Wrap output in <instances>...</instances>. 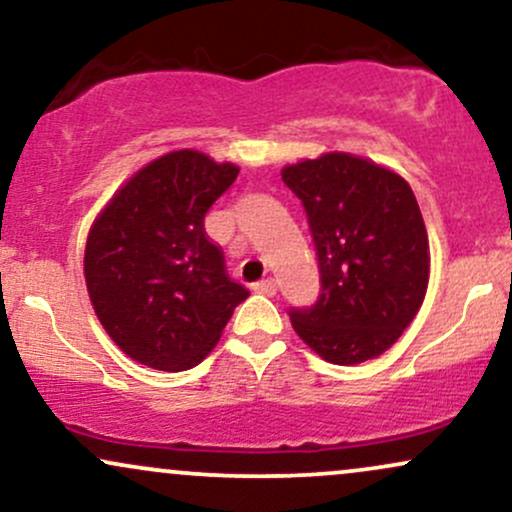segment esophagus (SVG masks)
<instances>
[{"mask_svg": "<svg viewBox=\"0 0 512 512\" xmlns=\"http://www.w3.org/2000/svg\"><path fill=\"white\" fill-rule=\"evenodd\" d=\"M257 293H264V296H276V281L269 276V279H262L255 284Z\"/></svg>", "mask_w": 512, "mask_h": 512, "instance_id": "1", "label": "esophagus"}]
</instances>
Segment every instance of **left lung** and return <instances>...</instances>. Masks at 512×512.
<instances>
[{
  "label": "left lung",
  "instance_id": "left-lung-1",
  "mask_svg": "<svg viewBox=\"0 0 512 512\" xmlns=\"http://www.w3.org/2000/svg\"><path fill=\"white\" fill-rule=\"evenodd\" d=\"M281 180L308 214L322 281L313 308L291 310L293 330L334 366L378 358L419 313L431 274L409 182L344 151L291 163Z\"/></svg>",
  "mask_w": 512,
  "mask_h": 512
}]
</instances>
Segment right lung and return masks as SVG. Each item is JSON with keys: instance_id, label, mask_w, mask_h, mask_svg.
<instances>
[{"instance_id": "add662e5", "label": "right lung", "mask_w": 512, "mask_h": 512, "mask_svg": "<svg viewBox=\"0 0 512 512\" xmlns=\"http://www.w3.org/2000/svg\"><path fill=\"white\" fill-rule=\"evenodd\" d=\"M238 173L202 151H170L137 170L93 221L88 298L132 361L168 373L197 366L248 298L204 233V214Z\"/></svg>"}]
</instances>
